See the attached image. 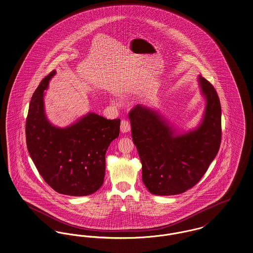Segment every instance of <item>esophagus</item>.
Returning a JSON list of instances; mask_svg holds the SVG:
<instances>
[{"mask_svg":"<svg viewBox=\"0 0 253 253\" xmlns=\"http://www.w3.org/2000/svg\"><path fill=\"white\" fill-rule=\"evenodd\" d=\"M130 130V124L127 120H122L121 122V131L123 133H126Z\"/></svg>","mask_w":253,"mask_h":253,"instance_id":"34e87169","label":"esophagus"}]
</instances>
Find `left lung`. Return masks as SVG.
Segmentation results:
<instances>
[{
    "label": "left lung",
    "mask_w": 253,
    "mask_h": 253,
    "mask_svg": "<svg viewBox=\"0 0 253 253\" xmlns=\"http://www.w3.org/2000/svg\"><path fill=\"white\" fill-rule=\"evenodd\" d=\"M199 83L206 104L202 124L194 130L177 134L157 111L141 104L128 114L132 140L142 163V179L153 195H178L194 187L219 152V97L213 85L201 75Z\"/></svg>",
    "instance_id": "8db88e82"
}]
</instances>
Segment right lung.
<instances>
[{
	"instance_id": "1",
	"label": "right lung",
	"mask_w": 253,
	"mask_h": 253,
	"mask_svg": "<svg viewBox=\"0 0 253 253\" xmlns=\"http://www.w3.org/2000/svg\"><path fill=\"white\" fill-rule=\"evenodd\" d=\"M55 75L45 77L33 95L26 121L29 153L48 185L59 194L83 197L103 183L105 152L120 133V119L107 120L90 112L67 127L48 121L44 91Z\"/></svg>"
}]
</instances>
